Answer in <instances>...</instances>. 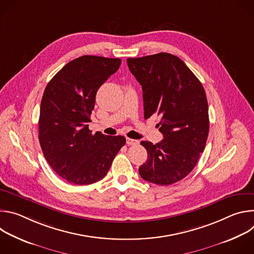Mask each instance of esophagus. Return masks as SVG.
I'll return each mask as SVG.
<instances>
[{
    "instance_id": "esophagus-1",
    "label": "esophagus",
    "mask_w": 254,
    "mask_h": 254,
    "mask_svg": "<svg viewBox=\"0 0 254 254\" xmlns=\"http://www.w3.org/2000/svg\"><path fill=\"white\" fill-rule=\"evenodd\" d=\"M127 143L128 144V146H135V144L138 143L137 140L135 139H132V138H129V137H127Z\"/></svg>"
}]
</instances>
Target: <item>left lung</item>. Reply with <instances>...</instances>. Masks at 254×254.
Segmentation results:
<instances>
[{
  "instance_id": "1",
  "label": "left lung",
  "mask_w": 254,
  "mask_h": 254,
  "mask_svg": "<svg viewBox=\"0 0 254 254\" xmlns=\"http://www.w3.org/2000/svg\"><path fill=\"white\" fill-rule=\"evenodd\" d=\"M128 68L141 85L144 119L161 117L164 138L153 144L142 140L148 160L140 177L157 185L184 179L203 153L209 132L208 102L202 83L179 57L158 53L127 58Z\"/></svg>"
}]
</instances>
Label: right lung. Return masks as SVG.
I'll return each mask as SVG.
<instances>
[{"label":"right lung","instance_id":"right-lung-1","mask_svg":"<svg viewBox=\"0 0 254 254\" xmlns=\"http://www.w3.org/2000/svg\"><path fill=\"white\" fill-rule=\"evenodd\" d=\"M122 60L84 55L67 63L48 82L40 106L39 141L45 159L68 183L89 185L104 178L123 135L88 128L98 88L116 73Z\"/></svg>","mask_w":254,"mask_h":254}]
</instances>
